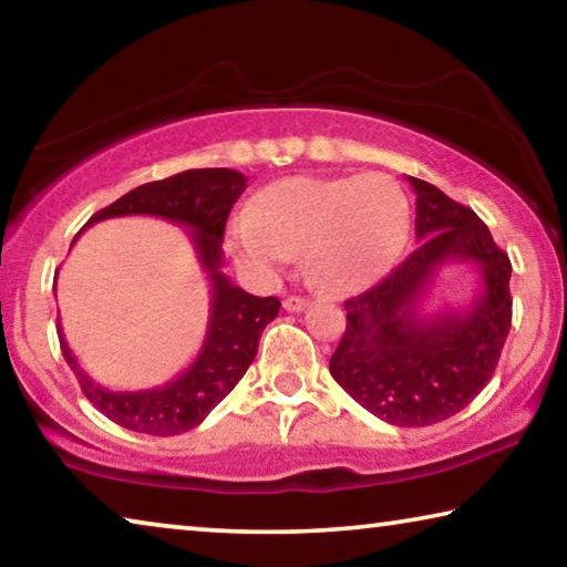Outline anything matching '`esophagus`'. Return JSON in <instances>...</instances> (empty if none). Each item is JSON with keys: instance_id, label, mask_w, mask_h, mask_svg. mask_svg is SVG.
I'll use <instances>...</instances> for the list:
<instances>
[{"instance_id": "esophagus-1", "label": "esophagus", "mask_w": 567, "mask_h": 567, "mask_svg": "<svg viewBox=\"0 0 567 567\" xmlns=\"http://www.w3.org/2000/svg\"><path fill=\"white\" fill-rule=\"evenodd\" d=\"M307 305H310V302H307V300H305V297H297V295H292V297H287V300L282 302V307H285V310H287V312H302Z\"/></svg>"}]
</instances>
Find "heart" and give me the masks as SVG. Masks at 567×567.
Segmentation results:
<instances>
[{
  "instance_id": "b5f03b06",
  "label": "heart",
  "mask_w": 567,
  "mask_h": 567,
  "mask_svg": "<svg viewBox=\"0 0 567 567\" xmlns=\"http://www.w3.org/2000/svg\"><path fill=\"white\" fill-rule=\"evenodd\" d=\"M408 233V199L385 175H297L262 187L229 229L239 267L270 277L302 249L310 280L332 295L385 275Z\"/></svg>"
}]
</instances>
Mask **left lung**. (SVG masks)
Wrapping results in <instances>:
<instances>
[{"mask_svg": "<svg viewBox=\"0 0 567 567\" xmlns=\"http://www.w3.org/2000/svg\"><path fill=\"white\" fill-rule=\"evenodd\" d=\"M415 189L417 245L388 277L344 302L348 328L330 372L348 395L398 427H425L467 408L493 378L511 332V260L473 209L425 179ZM481 277L465 311L421 312L445 264Z\"/></svg>", "mask_w": 567, "mask_h": 567, "instance_id": "8db88e82", "label": "left lung"}]
</instances>
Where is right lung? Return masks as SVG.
I'll return each mask as SVG.
<instances>
[{
	"instance_id": "obj_1",
	"label": "right lung",
	"mask_w": 567,
	"mask_h": 567,
	"mask_svg": "<svg viewBox=\"0 0 567 567\" xmlns=\"http://www.w3.org/2000/svg\"><path fill=\"white\" fill-rule=\"evenodd\" d=\"M247 187L237 169H187L175 177L147 182L100 209L87 227L102 219L147 215L189 229L199 265L209 280V322L205 342L189 368L165 385L147 390H107L94 382L66 344H60L82 392L117 425L145 435H179L197 427L223 402L252 364L262 330L280 312L277 297H255L223 272V237L229 209ZM82 235V233H80ZM76 235V237H80ZM74 237V239H76Z\"/></svg>"
}]
</instances>
